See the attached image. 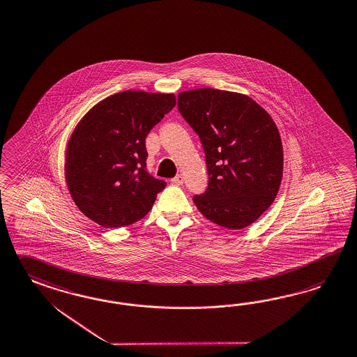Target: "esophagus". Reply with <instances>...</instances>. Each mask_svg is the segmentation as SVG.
<instances>
[{
    "instance_id": "esophagus-1",
    "label": "esophagus",
    "mask_w": 357,
    "mask_h": 357,
    "mask_svg": "<svg viewBox=\"0 0 357 357\" xmlns=\"http://www.w3.org/2000/svg\"><path fill=\"white\" fill-rule=\"evenodd\" d=\"M171 181H172V183H174V185H183V174H177V176H176V177H174V178H172V180H171Z\"/></svg>"
}]
</instances>
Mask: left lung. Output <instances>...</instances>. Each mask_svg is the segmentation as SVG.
I'll return each instance as SVG.
<instances>
[{"instance_id": "8db88e82", "label": "left lung", "mask_w": 357, "mask_h": 357, "mask_svg": "<svg viewBox=\"0 0 357 357\" xmlns=\"http://www.w3.org/2000/svg\"><path fill=\"white\" fill-rule=\"evenodd\" d=\"M178 111L199 136L208 186L192 201L220 227L251 225L273 203L284 171L275 121L239 93L201 88L178 94Z\"/></svg>"}]
</instances>
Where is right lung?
Instances as JSON below:
<instances>
[{
	"label": "right lung",
	"mask_w": 357,
	"mask_h": 357,
	"mask_svg": "<svg viewBox=\"0 0 357 357\" xmlns=\"http://www.w3.org/2000/svg\"><path fill=\"white\" fill-rule=\"evenodd\" d=\"M174 105V94L126 91L85 114L68 141L64 171L86 218L121 228L151 210L165 183L147 172L145 138Z\"/></svg>",
	"instance_id": "right-lung-1"
}]
</instances>
